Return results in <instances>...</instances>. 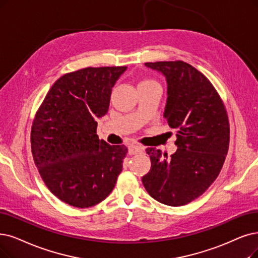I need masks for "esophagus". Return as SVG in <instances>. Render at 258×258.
Returning a JSON list of instances; mask_svg holds the SVG:
<instances>
[{"mask_svg":"<svg viewBox=\"0 0 258 258\" xmlns=\"http://www.w3.org/2000/svg\"><path fill=\"white\" fill-rule=\"evenodd\" d=\"M128 151H129V154H137V153L143 152V151H144V147H143V146H140V145H135V144H132V145H130V146L128 147Z\"/></svg>","mask_w":258,"mask_h":258,"instance_id":"1","label":"esophagus"}]
</instances>
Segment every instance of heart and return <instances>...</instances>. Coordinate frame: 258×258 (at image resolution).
I'll use <instances>...</instances> for the list:
<instances>
[{
	"instance_id": "obj_1",
	"label": "heart",
	"mask_w": 258,
	"mask_h": 258,
	"mask_svg": "<svg viewBox=\"0 0 258 258\" xmlns=\"http://www.w3.org/2000/svg\"><path fill=\"white\" fill-rule=\"evenodd\" d=\"M140 85H157V84L152 80H144V81L140 82Z\"/></svg>"
}]
</instances>
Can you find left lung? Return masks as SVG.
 I'll list each match as a JSON object with an SVG mask.
<instances>
[{
  "label": "left lung",
  "mask_w": 258,
  "mask_h": 258,
  "mask_svg": "<svg viewBox=\"0 0 258 258\" xmlns=\"http://www.w3.org/2000/svg\"><path fill=\"white\" fill-rule=\"evenodd\" d=\"M145 66L167 82L164 117L177 129V151L147 148L151 167L142 182L157 201L181 207L197 199L218 177L230 143V123L223 102L211 81L184 61Z\"/></svg>",
  "instance_id": "obj_1"
}]
</instances>
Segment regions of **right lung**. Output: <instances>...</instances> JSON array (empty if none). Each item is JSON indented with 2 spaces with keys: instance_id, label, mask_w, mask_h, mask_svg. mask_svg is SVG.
I'll return each instance as SVG.
<instances>
[{
  "instance_id": "add662e5",
  "label": "right lung",
  "mask_w": 258,
  "mask_h": 258,
  "mask_svg": "<svg viewBox=\"0 0 258 258\" xmlns=\"http://www.w3.org/2000/svg\"><path fill=\"white\" fill-rule=\"evenodd\" d=\"M127 67L86 68L60 77L36 113L30 143L47 188L75 208L105 200L115 186L128 151L96 135L112 88Z\"/></svg>"
}]
</instances>
